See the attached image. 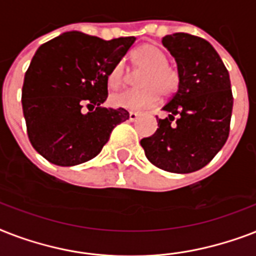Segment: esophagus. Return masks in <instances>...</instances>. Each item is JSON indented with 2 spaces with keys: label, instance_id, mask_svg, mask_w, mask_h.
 <instances>
[{
  "label": "esophagus",
  "instance_id": "34e87169",
  "mask_svg": "<svg viewBox=\"0 0 256 256\" xmlns=\"http://www.w3.org/2000/svg\"><path fill=\"white\" fill-rule=\"evenodd\" d=\"M138 116H140V114L136 112H128V120H132V122H134V120H138Z\"/></svg>",
  "mask_w": 256,
  "mask_h": 256
}]
</instances>
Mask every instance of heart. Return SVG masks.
<instances>
[{"label":"heart","instance_id":"1","mask_svg":"<svg viewBox=\"0 0 256 256\" xmlns=\"http://www.w3.org/2000/svg\"><path fill=\"white\" fill-rule=\"evenodd\" d=\"M132 62L138 68H144L140 74V85L142 88L124 90L110 96L112 106L132 112L156 106L162 96H168L176 92L179 86L178 72L168 65V58L160 46L144 44L132 53ZM124 80V68L118 64L108 74V88H116Z\"/></svg>","mask_w":256,"mask_h":256}]
</instances>
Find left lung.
Listing matches in <instances>:
<instances>
[{"mask_svg":"<svg viewBox=\"0 0 256 256\" xmlns=\"http://www.w3.org/2000/svg\"><path fill=\"white\" fill-rule=\"evenodd\" d=\"M162 44L176 62L178 92L164 106L168 116L158 120L160 128L140 146L154 166L187 174L204 168L228 138L234 104L230 76L203 38L174 33Z\"/></svg>","mask_w":256,"mask_h":256,"instance_id":"left-lung-1","label":"left lung"}]
</instances>
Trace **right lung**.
Instances as JSON below:
<instances>
[{"instance_id": "1", "label": "right lung", "mask_w": 256, "mask_h": 256, "mask_svg": "<svg viewBox=\"0 0 256 256\" xmlns=\"http://www.w3.org/2000/svg\"><path fill=\"white\" fill-rule=\"evenodd\" d=\"M134 42V37L104 41L68 32L38 48L25 73L22 110L30 144L50 164L76 166L92 160L112 128L128 120V110L102 104L108 72Z\"/></svg>"}]
</instances>
